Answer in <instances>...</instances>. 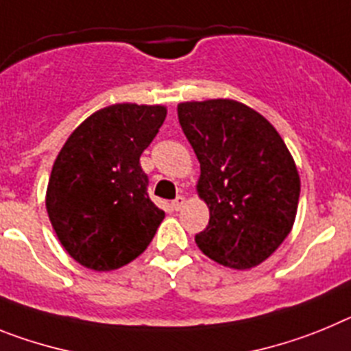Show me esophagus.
Returning <instances> with one entry per match:
<instances>
[{
  "label": "esophagus",
  "instance_id": "1",
  "mask_svg": "<svg viewBox=\"0 0 351 351\" xmlns=\"http://www.w3.org/2000/svg\"><path fill=\"white\" fill-rule=\"evenodd\" d=\"M185 203H187V199H185L184 196H178L175 201H173V208H175V210H182L185 206Z\"/></svg>",
  "mask_w": 351,
  "mask_h": 351
}]
</instances>
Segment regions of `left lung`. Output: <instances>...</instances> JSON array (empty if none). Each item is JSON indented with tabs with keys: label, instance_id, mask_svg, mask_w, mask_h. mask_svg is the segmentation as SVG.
<instances>
[{
	"label": "left lung",
	"instance_id": "left-lung-1",
	"mask_svg": "<svg viewBox=\"0 0 351 351\" xmlns=\"http://www.w3.org/2000/svg\"><path fill=\"white\" fill-rule=\"evenodd\" d=\"M178 120L199 160L197 196L210 210L197 247L222 267H258L297 217L300 176L288 146L263 114L233 99L180 102Z\"/></svg>",
	"mask_w": 351,
	"mask_h": 351
}]
</instances>
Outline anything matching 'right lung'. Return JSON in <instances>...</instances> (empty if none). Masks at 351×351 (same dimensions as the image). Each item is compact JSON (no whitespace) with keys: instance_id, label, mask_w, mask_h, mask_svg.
<instances>
[{"instance_id":"right-lung-1","label":"right lung","mask_w":351,"mask_h":351,"mask_svg":"<svg viewBox=\"0 0 351 351\" xmlns=\"http://www.w3.org/2000/svg\"><path fill=\"white\" fill-rule=\"evenodd\" d=\"M166 114L160 104H112L90 114L58 154L45 208L58 240L83 267L117 270L150 245L164 210L146 194L139 157Z\"/></svg>"}]
</instances>
